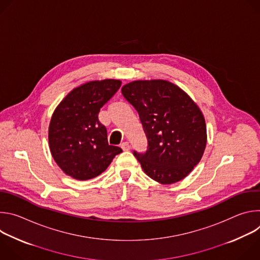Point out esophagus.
Returning <instances> with one entry per match:
<instances>
[{
  "instance_id": "1",
  "label": "esophagus",
  "mask_w": 260,
  "mask_h": 260,
  "mask_svg": "<svg viewBox=\"0 0 260 260\" xmlns=\"http://www.w3.org/2000/svg\"><path fill=\"white\" fill-rule=\"evenodd\" d=\"M121 148H122L123 151H127V150L131 149V145H129L128 142H123V143L121 144Z\"/></svg>"
}]
</instances>
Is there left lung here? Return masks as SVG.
<instances>
[{"instance_id":"obj_1","label":"left lung","mask_w":260,"mask_h":260,"mask_svg":"<svg viewBox=\"0 0 260 260\" xmlns=\"http://www.w3.org/2000/svg\"><path fill=\"white\" fill-rule=\"evenodd\" d=\"M137 110L148 141L134 151L145 174L160 184L183 180L200 162L207 144L205 117L193 100L167 80H137L122 86Z\"/></svg>"}]
</instances>
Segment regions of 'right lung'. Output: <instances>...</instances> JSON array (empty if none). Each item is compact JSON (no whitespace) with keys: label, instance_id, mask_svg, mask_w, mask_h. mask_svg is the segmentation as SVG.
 I'll return each mask as SVG.
<instances>
[{"label":"right lung","instance_id":"1","mask_svg":"<svg viewBox=\"0 0 260 260\" xmlns=\"http://www.w3.org/2000/svg\"><path fill=\"white\" fill-rule=\"evenodd\" d=\"M121 86L116 79L86 82L70 91L51 116L48 141L61 171L76 180L101 175L122 152L109 145L106 127L99 121L101 108Z\"/></svg>","mask_w":260,"mask_h":260}]
</instances>
